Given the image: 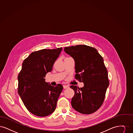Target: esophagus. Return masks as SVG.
<instances>
[{"mask_svg": "<svg viewBox=\"0 0 133 133\" xmlns=\"http://www.w3.org/2000/svg\"><path fill=\"white\" fill-rule=\"evenodd\" d=\"M64 89H67L69 88V86L68 85H63Z\"/></svg>", "mask_w": 133, "mask_h": 133, "instance_id": "34e87169", "label": "esophagus"}]
</instances>
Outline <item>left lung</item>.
Segmentation results:
<instances>
[{
    "label": "left lung",
    "instance_id": "1",
    "mask_svg": "<svg viewBox=\"0 0 133 133\" xmlns=\"http://www.w3.org/2000/svg\"><path fill=\"white\" fill-rule=\"evenodd\" d=\"M64 51L75 60V78L84 84L80 88L70 86L75 92L72 106L81 114L93 113L102 105L109 85L103 58L95 48L85 45L65 47Z\"/></svg>",
    "mask_w": 133,
    "mask_h": 133
}]
</instances>
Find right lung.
Here are the masks:
<instances>
[{"instance_id": "add662e5", "label": "right lung", "mask_w": 133, "mask_h": 133, "mask_svg": "<svg viewBox=\"0 0 133 133\" xmlns=\"http://www.w3.org/2000/svg\"><path fill=\"white\" fill-rule=\"evenodd\" d=\"M62 50L60 47L32 52L24 60L18 75V94L27 109L37 116L52 113L63 90L61 84L52 86L44 78L52 71Z\"/></svg>"}]
</instances>
